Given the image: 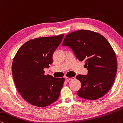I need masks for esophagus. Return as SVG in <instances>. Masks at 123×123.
I'll list each match as a JSON object with an SVG mask.
<instances>
[{
	"mask_svg": "<svg viewBox=\"0 0 123 123\" xmlns=\"http://www.w3.org/2000/svg\"><path fill=\"white\" fill-rule=\"evenodd\" d=\"M75 77H71V78H69V77H65V80H75Z\"/></svg>",
	"mask_w": 123,
	"mask_h": 123,
	"instance_id": "34e87169",
	"label": "esophagus"
}]
</instances>
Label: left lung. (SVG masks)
<instances>
[{
	"label": "left lung",
	"mask_w": 123,
	"mask_h": 123,
	"mask_svg": "<svg viewBox=\"0 0 123 123\" xmlns=\"http://www.w3.org/2000/svg\"><path fill=\"white\" fill-rule=\"evenodd\" d=\"M62 45L71 48L80 61L85 62L88 70L87 75L76 76L81 83L77 95L90 100L105 95L117 71L115 52L106 38L94 31L80 30L67 34Z\"/></svg>",
	"instance_id": "left-lung-1"
}]
</instances>
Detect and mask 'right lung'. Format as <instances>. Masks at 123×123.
Masks as SVG:
<instances>
[{"label": "right lung", "instance_id": "obj_1", "mask_svg": "<svg viewBox=\"0 0 123 123\" xmlns=\"http://www.w3.org/2000/svg\"><path fill=\"white\" fill-rule=\"evenodd\" d=\"M64 36L29 40L19 48L14 58L12 73L16 88L32 105L45 107L59 98L65 79L45 75L43 69L53 63V53Z\"/></svg>", "mask_w": 123, "mask_h": 123}]
</instances>
